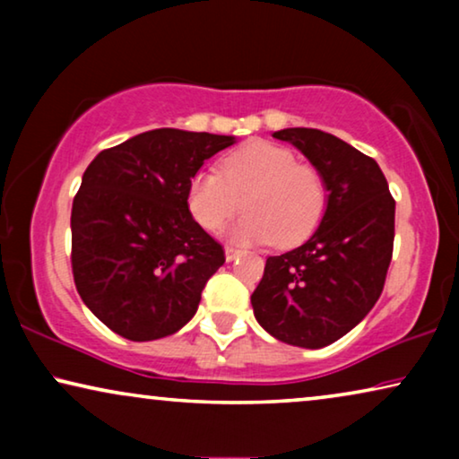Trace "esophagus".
Masks as SVG:
<instances>
[{"mask_svg":"<svg viewBox=\"0 0 459 459\" xmlns=\"http://www.w3.org/2000/svg\"><path fill=\"white\" fill-rule=\"evenodd\" d=\"M242 255V250H238L234 247H225V261H234Z\"/></svg>","mask_w":459,"mask_h":459,"instance_id":"1","label":"esophagus"}]
</instances>
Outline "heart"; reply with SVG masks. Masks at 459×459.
<instances>
[{
	"mask_svg": "<svg viewBox=\"0 0 459 459\" xmlns=\"http://www.w3.org/2000/svg\"><path fill=\"white\" fill-rule=\"evenodd\" d=\"M248 212L230 231L242 244L294 247L307 240L328 209V184L317 167L284 146L255 142L230 152L219 171L204 169L187 184V209L204 230H221L238 211Z\"/></svg>",
	"mask_w": 459,
	"mask_h": 459,
	"instance_id": "1",
	"label": "heart"
}]
</instances>
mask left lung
<instances>
[{"label":"left lung","instance_id":"1","mask_svg":"<svg viewBox=\"0 0 459 459\" xmlns=\"http://www.w3.org/2000/svg\"><path fill=\"white\" fill-rule=\"evenodd\" d=\"M328 184V209L309 240L269 256L250 303L269 334L303 349L328 347L380 299L393 256L394 200L378 162L319 129L273 134Z\"/></svg>","mask_w":459,"mask_h":459}]
</instances>
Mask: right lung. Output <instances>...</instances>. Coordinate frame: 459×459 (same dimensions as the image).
<instances>
[{
    "label": "right lung",
    "instance_id": "obj_1",
    "mask_svg": "<svg viewBox=\"0 0 459 459\" xmlns=\"http://www.w3.org/2000/svg\"><path fill=\"white\" fill-rule=\"evenodd\" d=\"M231 135L152 129L102 150L73 200V278L100 322L135 342L190 322L225 263L223 247L194 221L187 184Z\"/></svg>",
    "mask_w": 459,
    "mask_h": 459
}]
</instances>
